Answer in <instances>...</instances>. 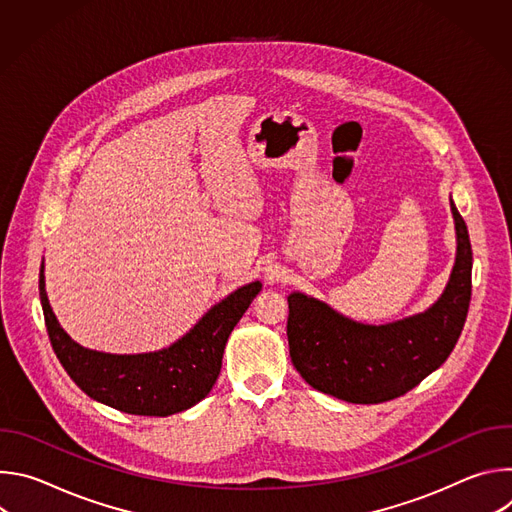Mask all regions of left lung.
<instances>
[{
	"instance_id": "left-lung-1",
	"label": "left lung",
	"mask_w": 512,
	"mask_h": 512,
	"mask_svg": "<svg viewBox=\"0 0 512 512\" xmlns=\"http://www.w3.org/2000/svg\"><path fill=\"white\" fill-rule=\"evenodd\" d=\"M458 253L450 283L427 312L385 324L352 322L304 294L287 298V340L296 371L314 389L348 403H385L417 387L454 350L472 296V245L452 202Z\"/></svg>"
}]
</instances>
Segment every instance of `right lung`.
Instances as JSON below:
<instances>
[{"label":"right lung","instance_id":"obj_1","mask_svg":"<svg viewBox=\"0 0 512 512\" xmlns=\"http://www.w3.org/2000/svg\"><path fill=\"white\" fill-rule=\"evenodd\" d=\"M259 291V281L239 287L170 348L119 356L87 350L68 338L52 314L40 269L44 322L64 371L91 399L131 415L166 417L204 399L221 373L233 328Z\"/></svg>","mask_w":512,"mask_h":512}]
</instances>
